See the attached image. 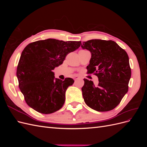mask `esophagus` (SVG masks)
Listing matches in <instances>:
<instances>
[{
  "instance_id": "1",
  "label": "esophagus",
  "mask_w": 147,
  "mask_h": 147,
  "mask_svg": "<svg viewBox=\"0 0 147 147\" xmlns=\"http://www.w3.org/2000/svg\"><path fill=\"white\" fill-rule=\"evenodd\" d=\"M80 77H78V76H75L74 77V79L75 80H77V79H78V78H80Z\"/></svg>"
}]
</instances>
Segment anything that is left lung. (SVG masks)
<instances>
[{
    "instance_id": "obj_1",
    "label": "left lung",
    "mask_w": 147,
    "mask_h": 147,
    "mask_svg": "<svg viewBox=\"0 0 147 147\" xmlns=\"http://www.w3.org/2000/svg\"><path fill=\"white\" fill-rule=\"evenodd\" d=\"M81 47L91 53L88 74H94L99 79L97 86L84 79L82 91L84 102L98 112L114 109L128 91L131 69L127 53L112 40L93 39Z\"/></svg>"
}]
</instances>
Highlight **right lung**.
<instances>
[{
	"label": "right lung",
	"mask_w": 147,
	"mask_h": 147,
	"mask_svg": "<svg viewBox=\"0 0 147 147\" xmlns=\"http://www.w3.org/2000/svg\"><path fill=\"white\" fill-rule=\"evenodd\" d=\"M80 41L48 38L29 43L21 53L17 67L19 87L27 104L37 112L50 114L63 106L65 91L74 80L55 78L54 70L67 55L76 50Z\"/></svg>",
	"instance_id": "1"
}]
</instances>
